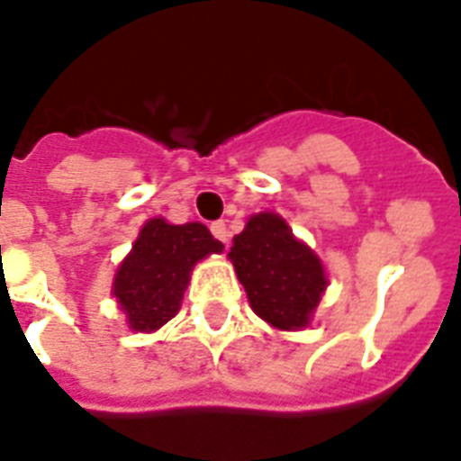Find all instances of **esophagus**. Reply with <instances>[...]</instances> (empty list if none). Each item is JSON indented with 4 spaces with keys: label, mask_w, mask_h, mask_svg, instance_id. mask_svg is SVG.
Wrapping results in <instances>:
<instances>
[{
    "label": "esophagus",
    "mask_w": 461,
    "mask_h": 461,
    "mask_svg": "<svg viewBox=\"0 0 461 461\" xmlns=\"http://www.w3.org/2000/svg\"><path fill=\"white\" fill-rule=\"evenodd\" d=\"M211 231H212V237L218 239V241H222V243L230 241V230H227V224H224L222 220H218V222H212L211 224Z\"/></svg>",
    "instance_id": "obj_1"
}]
</instances>
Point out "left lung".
<instances>
[{
	"label": "left lung",
	"mask_w": 461,
	"mask_h": 461,
	"mask_svg": "<svg viewBox=\"0 0 461 461\" xmlns=\"http://www.w3.org/2000/svg\"><path fill=\"white\" fill-rule=\"evenodd\" d=\"M231 243L230 260L253 312L282 331L308 327L329 284L315 250L276 212L250 215Z\"/></svg>",
	"instance_id": "8db88e82"
}]
</instances>
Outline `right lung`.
<instances>
[{
    "label": "right lung",
    "instance_id": "right-lung-1",
    "mask_svg": "<svg viewBox=\"0 0 461 461\" xmlns=\"http://www.w3.org/2000/svg\"><path fill=\"white\" fill-rule=\"evenodd\" d=\"M222 249L201 222L149 220L113 279V295L130 329L149 334L170 321L182 305L194 265Z\"/></svg>",
    "mask_w": 461,
    "mask_h": 461
}]
</instances>
